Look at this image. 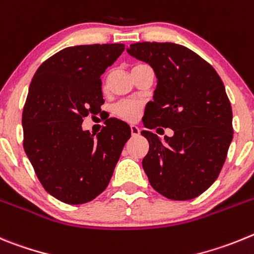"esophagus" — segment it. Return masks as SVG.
<instances>
[{"mask_svg":"<svg viewBox=\"0 0 254 254\" xmlns=\"http://www.w3.org/2000/svg\"><path fill=\"white\" fill-rule=\"evenodd\" d=\"M130 131H131L132 136H138L139 132H140V129L136 125H130Z\"/></svg>","mask_w":254,"mask_h":254,"instance_id":"esophagus-1","label":"esophagus"}]
</instances>
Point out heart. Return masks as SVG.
<instances>
[{
  "label": "heart",
  "instance_id": "obj_1",
  "mask_svg": "<svg viewBox=\"0 0 254 254\" xmlns=\"http://www.w3.org/2000/svg\"><path fill=\"white\" fill-rule=\"evenodd\" d=\"M136 65L140 64H135L134 67H136ZM114 113H115V115H118L119 118L124 119L127 122H135V120H138L139 116H140L141 114V104L135 101L120 102V104H118L115 106Z\"/></svg>",
  "mask_w": 254,
  "mask_h": 254
}]
</instances>
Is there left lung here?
<instances>
[{"label": "left lung", "mask_w": 254, "mask_h": 254, "mask_svg": "<svg viewBox=\"0 0 254 254\" xmlns=\"http://www.w3.org/2000/svg\"><path fill=\"white\" fill-rule=\"evenodd\" d=\"M127 50L157 77L153 101L144 111L147 130L141 131L149 141L141 162L149 184L171 200L197 197L218 178L233 139L232 106L223 81L184 45L144 42ZM157 126L170 127L174 135L161 141L150 131Z\"/></svg>", "instance_id": "left-lung-1"}]
</instances>
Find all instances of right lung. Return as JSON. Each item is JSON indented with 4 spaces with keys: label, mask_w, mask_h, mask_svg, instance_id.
I'll return each mask as SVG.
<instances>
[{
    "label": "right lung",
    "mask_w": 254,
    "mask_h": 254,
    "mask_svg": "<svg viewBox=\"0 0 254 254\" xmlns=\"http://www.w3.org/2000/svg\"><path fill=\"white\" fill-rule=\"evenodd\" d=\"M123 44L77 45L43 63L31 79L24 111V149L39 181L62 202L79 205L111 180L130 127L106 120L96 135L83 118L101 111V76L124 52Z\"/></svg>",
    "instance_id": "obj_1"
}]
</instances>
